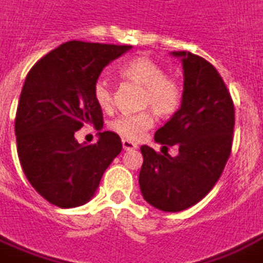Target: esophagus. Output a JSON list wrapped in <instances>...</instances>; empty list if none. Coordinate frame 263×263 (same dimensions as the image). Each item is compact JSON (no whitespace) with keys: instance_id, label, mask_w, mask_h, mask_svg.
<instances>
[{"instance_id":"esophagus-1","label":"esophagus","mask_w":263,"mask_h":263,"mask_svg":"<svg viewBox=\"0 0 263 263\" xmlns=\"http://www.w3.org/2000/svg\"><path fill=\"white\" fill-rule=\"evenodd\" d=\"M121 143H123V149H124V151H135V149H137V144L133 143V142H130L127 139H123Z\"/></svg>"}]
</instances>
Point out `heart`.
<instances>
[{"label": "heart", "instance_id": "obj_1", "mask_svg": "<svg viewBox=\"0 0 263 263\" xmlns=\"http://www.w3.org/2000/svg\"><path fill=\"white\" fill-rule=\"evenodd\" d=\"M119 73L137 85L143 86L140 105L151 107L160 117L172 116L181 105V86L177 81L166 77L159 63L146 56H137L124 62L119 68ZM94 100L101 110H110L112 105V92L108 81L100 78L95 81ZM151 111L137 114H121L110 123V128L127 140H139L153 126Z\"/></svg>", "mask_w": 263, "mask_h": 263}]
</instances>
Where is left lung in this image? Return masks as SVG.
<instances>
[{"mask_svg": "<svg viewBox=\"0 0 263 263\" xmlns=\"http://www.w3.org/2000/svg\"><path fill=\"white\" fill-rule=\"evenodd\" d=\"M184 69L181 107L155 133V142L177 144L159 155L143 144L140 191L152 207L178 213L202 200L218 181L232 151L234 107L217 69L197 54L171 52Z\"/></svg>", "mask_w": 263, "mask_h": 263, "instance_id": "1", "label": "left lung"}]
</instances>
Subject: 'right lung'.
I'll return each instance as SVG.
<instances>
[{
  "label": "right lung",
  "mask_w": 263,
  "mask_h": 263,
  "mask_svg": "<svg viewBox=\"0 0 263 263\" xmlns=\"http://www.w3.org/2000/svg\"><path fill=\"white\" fill-rule=\"evenodd\" d=\"M132 46L72 40L30 69L15 116L17 152L31 186L61 209L79 207L97 193L101 177L123 146L119 135L98 133L94 144L78 143L85 124L103 127L94 84L103 69Z\"/></svg>",
  "instance_id": "add662e5"
}]
</instances>
